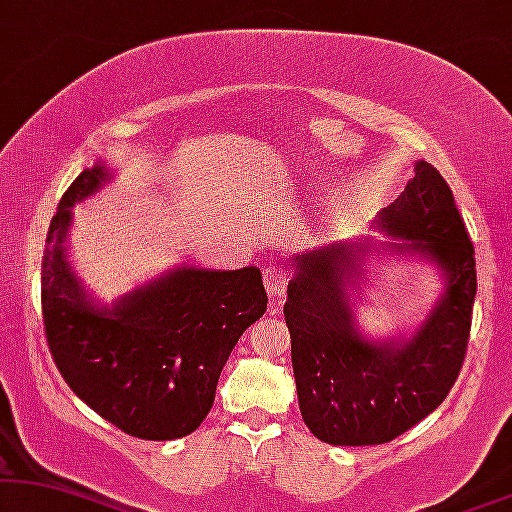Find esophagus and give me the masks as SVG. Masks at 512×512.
Returning a JSON list of instances; mask_svg holds the SVG:
<instances>
[{
    "label": "esophagus",
    "mask_w": 512,
    "mask_h": 512,
    "mask_svg": "<svg viewBox=\"0 0 512 512\" xmlns=\"http://www.w3.org/2000/svg\"><path fill=\"white\" fill-rule=\"evenodd\" d=\"M288 286V274L281 267H269L264 271V288H267V295L271 300H281L286 295Z\"/></svg>",
    "instance_id": "34e87169"
}]
</instances>
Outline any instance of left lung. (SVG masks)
Listing matches in <instances>:
<instances>
[{"instance_id":"left-lung-1","label":"left lung","mask_w":512,"mask_h":512,"mask_svg":"<svg viewBox=\"0 0 512 512\" xmlns=\"http://www.w3.org/2000/svg\"><path fill=\"white\" fill-rule=\"evenodd\" d=\"M375 229L387 241L368 236L297 255L283 304L304 425L333 446L392 442L430 416L468 347L475 250L442 174L416 160V177ZM371 251L440 271L443 293L411 334L371 339L360 331L356 304Z\"/></svg>"}]
</instances>
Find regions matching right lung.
Wrapping results in <instances>:
<instances>
[{
  "label": "right lung",
  "instance_id": "obj_1",
  "mask_svg": "<svg viewBox=\"0 0 512 512\" xmlns=\"http://www.w3.org/2000/svg\"><path fill=\"white\" fill-rule=\"evenodd\" d=\"M113 172H80L51 219L42 260L44 331L58 371L89 409L127 435H191L215 401L231 349L267 312L262 271L181 262L111 304L96 300L70 262L73 208Z\"/></svg>",
  "mask_w": 512,
  "mask_h": 512
}]
</instances>
